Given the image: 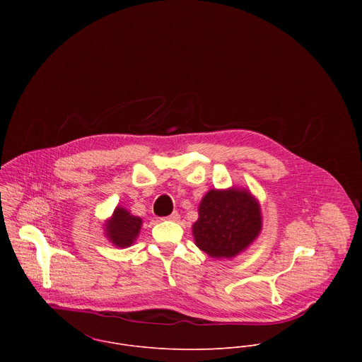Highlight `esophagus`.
<instances>
[{"mask_svg":"<svg viewBox=\"0 0 362 362\" xmlns=\"http://www.w3.org/2000/svg\"><path fill=\"white\" fill-rule=\"evenodd\" d=\"M167 218L171 220V221H178L180 220V213L178 211H173Z\"/></svg>","mask_w":362,"mask_h":362,"instance_id":"esophagus-1","label":"esophagus"}]
</instances>
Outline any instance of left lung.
I'll use <instances>...</instances> for the list:
<instances>
[{
    "label": "left lung",
    "instance_id": "1",
    "mask_svg": "<svg viewBox=\"0 0 362 362\" xmlns=\"http://www.w3.org/2000/svg\"><path fill=\"white\" fill-rule=\"evenodd\" d=\"M260 231L259 201L243 187L207 191L192 226L195 245L214 259L238 257L258 238Z\"/></svg>",
    "mask_w": 362,
    "mask_h": 362
}]
</instances>
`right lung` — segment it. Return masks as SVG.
I'll return each instance as SVG.
<instances>
[{
    "instance_id": "1",
    "label": "right lung",
    "mask_w": 362,
    "mask_h": 362,
    "mask_svg": "<svg viewBox=\"0 0 362 362\" xmlns=\"http://www.w3.org/2000/svg\"><path fill=\"white\" fill-rule=\"evenodd\" d=\"M142 218L131 214L125 207L117 206L104 220V235L117 248L131 247L139 237Z\"/></svg>"
}]
</instances>
